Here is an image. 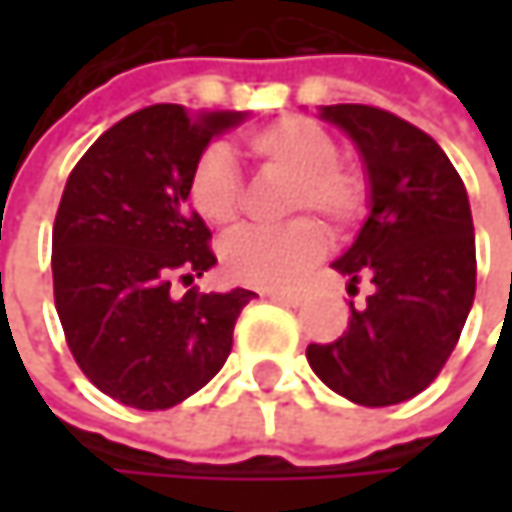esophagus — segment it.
<instances>
[{
	"label": "esophagus",
	"mask_w": 512,
	"mask_h": 512,
	"mask_svg": "<svg viewBox=\"0 0 512 512\" xmlns=\"http://www.w3.org/2000/svg\"><path fill=\"white\" fill-rule=\"evenodd\" d=\"M263 296L272 299V302H284V305H302L305 302L302 290H266Z\"/></svg>",
	"instance_id": "34e87169"
}]
</instances>
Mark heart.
Returning a JSON list of instances; mask_svg holds the SVG:
<instances>
[{
	"mask_svg": "<svg viewBox=\"0 0 512 512\" xmlns=\"http://www.w3.org/2000/svg\"><path fill=\"white\" fill-rule=\"evenodd\" d=\"M246 154L263 174L290 180L287 216L320 213L332 228H350L361 219L367 186L356 168L338 162V142L311 118H281L246 136ZM189 201L195 213L228 228L243 207V183L231 154L219 145L198 156L189 174ZM326 249V234L317 222L299 219L287 228H243L222 249L225 272L249 287H287L311 269Z\"/></svg>",
	"mask_w": 512,
	"mask_h": 512,
	"instance_id": "heart-1",
	"label": "heart"
}]
</instances>
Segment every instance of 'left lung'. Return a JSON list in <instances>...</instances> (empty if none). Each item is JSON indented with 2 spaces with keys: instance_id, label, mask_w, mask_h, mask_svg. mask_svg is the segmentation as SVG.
<instances>
[{
  "instance_id": "left-lung-1",
  "label": "left lung",
  "mask_w": 512,
  "mask_h": 512,
  "mask_svg": "<svg viewBox=\"0 0 512 512\" xmlns=\"http://www.w3.org/2000/svg\"><path fill=\"white\" fill-rule=\"evenodd\" d=\"M356 145L367 177V219L332 266L367 275V305L350 326L311 344V370L358 406H394L421 394L460 341L474 302V225L457 168L409 121L358 103L320 106Z\"/></svg>"
}]
</instances>
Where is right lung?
I'll list each match as a JSON object with an SVG mask.
<instances>
[{
  "instance_id": "1",
  "label": "right lung",
  "mask_w": 512,
  "mask_h": 512,
  "mask_svg": "<svg viewBox=\"0 0 512 512\" xmlns=\"http://www.w3.org/2000/svg\"><path fill=\"white\" fill-rule=\"evenodd\" d=\"M246 112L139 109L109 127L67 177L52 228V290L82 373L133 409H171L231 356L252 290L171 293L216 266L210 228L189 210V174L210 139Z\"/></svg>"
}]
</instances>
